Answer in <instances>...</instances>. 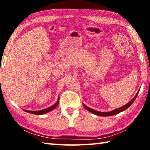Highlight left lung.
<instances>
[{
  "instance_id": "left-lung-1",
  "label": "left lung",
  "mask_w": 150,
  "mask_h": 150,
  "mask_svg": "<svg viewBox=\"0 0 150 150\" xmlns=\"http://www.w3.org/2000/svg\"><path fill=\"white\" fill-rule=\"evenodd\" d=\"M139 91H138V92L136 93V95L132 98V99L130 101V102L127 103L126 105H125L123 106H122V107L118 108L117 109H115V110H112L110 112H99V111L93 110V109L89 107H88L87 106H86L85 105H84V104H83V105L85 107V108H86L87 110L91 112V113H93V114H94V115H97V116H109L115 115H117V114H118V113L121 112H122L124 110H126V109L128 108L129 106H130L132 105V104L134 102V100H135V99H136V97H137V96H138V95Z\"/></svg>"
}]
</instances>
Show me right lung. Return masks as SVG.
Wrapping results in <instances>:
<instances>
[{"label":"right lung","mask_w":150,"mask_h":150,"mask_svg":"<svg viewBox=\"0 0 150 150\" xmlns=\"http://www.w3.org/2000/svg\"><path fill=\"white\" fill-rule=\"evenodd\" d=\"M59 97L58 98L57 101L55 103L54 105H52V106H50V107L46 108L45 109H43V110H37V111H31V110H24V111L27 112L29 113H32L34 114V115H44V114L48 112H50L51 110H53L54 109L57 107L58 105V103H59Z\"/></svg>","instance_id":"add662e5"}]
</instances>
